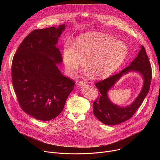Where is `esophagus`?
Masks as SVG:
<instances>
[{
    "label": "esophagus",
    "instance_id": "1",
    "mask_svg": "<svg viewBox=\"0 0 160 160\" xmlns=\"http://www.w3.org/2000/svg\"><path fill=\"white\" fill-rule=\"evenodd\" d=\"M86 82H85V81H80L79 82H78V85H80V86H81V85H85L86 84Z\"/></svg>",
    "mask_w": 160,
    "mask_h": 160
}]
</instances>
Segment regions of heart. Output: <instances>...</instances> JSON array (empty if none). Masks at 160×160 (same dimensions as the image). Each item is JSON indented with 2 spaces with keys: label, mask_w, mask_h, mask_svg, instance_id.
I'll return each instance as SVG.
<instances>
[{
  "label": "heart",
  "mask_w": 160,
  "mask_h": 160,
  "mask_svg": "<svg viewBox=\"0 0 160 160\" xmlns=\"http://www.w3.org/2000/svg\"><path fill=\"white\" fill-rule=\"evenodd\" d=\"M127 45L112 37L98 33H88L78 37L75 47L66 45L62 52L66 72L75 75L87 61L88 74L104 78L115 73L124 61Z\"/></svg>",
  "instance_id": "heart-1"
}]
</instances>
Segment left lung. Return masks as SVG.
Segmentation results:
<instances>
[{"label":"left lung","instance_id":"1","mask_svg":"<svg viewBox=\"0 0 160 160\" xmlns=\"http://www.w3.org/2000/svg\"><path fill=\"white\" fill-rule=\"evenodd\" d=\"M137 72L143 77L144 82L140 93L130 104L122 107L112 103L108 98V91L124 75ZM152 78L151 66L143 45L130 66L119 73L96 83L99 92L93 103L94 115L102 123L108 125H115L130 119L142 104L148 95Z\"/></svg>","mask_w":160,"mask_h":160}]
</instances>
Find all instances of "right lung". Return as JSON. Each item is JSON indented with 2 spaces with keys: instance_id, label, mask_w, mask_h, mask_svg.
<instances>
[{
  "instance_id": "add662e5",
  "label": "right lung",
  "mask_w": 160,
  "mask_h": 160,
  "mask_svg": "<svg viewBox=\"0 0 160 160\" xmlns=\"http://www.w3.org/2000/svg\"><path fill=\"white\" fill-rule=\"evenodd\" d=\"M65 24L35 30L21 42L12 62V80L18 102L26 113L42 121L58 117L75 82L64 77L56 47Z\"/></svg>"
}]
</instances>
